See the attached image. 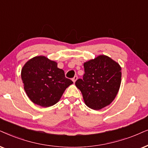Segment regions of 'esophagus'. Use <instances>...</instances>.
Wrapping results in <instances>:
<instances>
[{
	"label": "esophagus",
	"instance_id": "esophagus-1",
	"mask_svg": "<svg viewBox=\"0 0 148 148\" xmlns=\"http://www.w3.org/2000/svg\"><path fill=\"white\" fill-rule=\"evenodd\" d=\"M77 79H78L77 76H74V77L72 78V81H73V82H74H74H75L76 81V80H77Z\"/></svg>",
	"mask_w": 148,
	"mask_h": 148
}]
</instances>
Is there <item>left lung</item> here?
<instances>
[{
    "mask_svg": "<svg viewBox=\"0 0 148 148\" xmlns=\"http://www.w3.org/2000/svg\"><path fill=\"white\" fill-rule=\"evenodd\" d=\"M83 79L75 84L88 108L99 110L110 105L117 95L121 83V67L104 55L84 63Z\"/></svg>",
    "mask_w": 148,
    "mask_h": 148,
    "instance_id": "8db88e82",
    "label": "left lung"
}]
</instances>
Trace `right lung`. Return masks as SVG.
<instances>
[{
    "label": "right lung",
    "mask_w": 148,
    "mask_h": 148,
    "mask_svg": "<svg viewBox=\"0 0 148 148\" xmlns=\"http://www.w3.org/2000/svg\"><path fill=\"white\" fill-rule=\"evenodd\" d=\"M21 76L27 97L45 108L58 103L73 83L66 78L64 71L58 68V63L42 56L27 61L21 69Z\"/></svg>",
    "instance_id": "obj_1"
}]
</instances>
